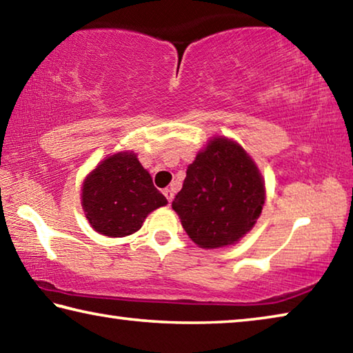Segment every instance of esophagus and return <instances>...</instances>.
Returning <instances> with one entry per match:
<instances>
[{
    "instance_id": "obj_1",
    "label": "esophagus",
    "mask_w": 353,
    "mask_h": 353,
    "mask_svg": "<svg viewBox=\"0 0 353 353\" xmlns=\"http://www.w3.org/2000/svg\"><path fill=\"white\" fill-rule=\"evenodd\" d=\"M163 194H165V198L168 199V202H171L172 198H174V190H172V188H165L163 190Z\"/></svg>"
}]
</instances>
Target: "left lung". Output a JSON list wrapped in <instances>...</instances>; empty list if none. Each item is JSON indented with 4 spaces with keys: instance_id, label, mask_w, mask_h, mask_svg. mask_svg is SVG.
Returning <instances> with one entry per match:
<instances>
[{
    "instance_id": "obj_1",
    "label": "left lung",
    "mask_w": 353,
    "mask_h": 353,
    "mask_svg": "<svg viewBox=\"0 0 353 353\" xmlns=\"http://www.w3.org/2000/svg\"><path fill=\"white\" fill-rule=\"evenodd\" d=\"M266 199L265 179L241 145L212 137L188 165L172 201L183 230L204 249L232 246L252 230Z\"/></svg>"
}]
</instances>
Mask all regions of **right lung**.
<instances>
[{
	"label": "right lung",
	"mask_w": 353,
	"mask_h": 353,
	"mask_svg": "<svg viewBox=\"0 0 353 353\" xmlns=\"http://www.w3.org/2000/svg\"><path fill=\"white\" fill-rule=\"evenodd\" d=\"M81 204L98 234L121 238L141 229L155 208L168 204L154 187L134 151L115 152L99 162L83 179Z\"/></svg>",
	"instance_id": "1"
}]
</instances>
